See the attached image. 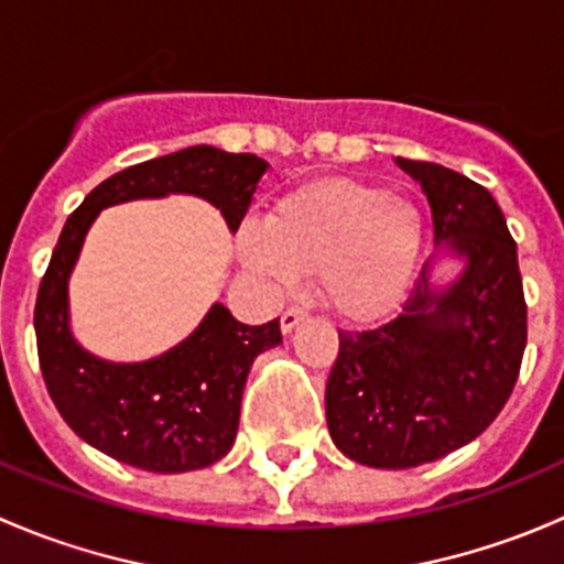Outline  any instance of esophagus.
I'll list each match as a JSON object with an SVG mask.
<instances>
[{
	"label": "esophagus",
	"instance_id": "34e87169",
	"mask_svg": "<svg viewBox=\"0 0 564 564\" xmlns=\"http://www.w3.org/2000/svg\"><path fill=\"white\" fill-rule=\"evenodd\" d=\"M305 318H308V311H305V308H289V311H283V316H281V329H283V333H292V329H297L300 324L305 322Z\"/></svg>",
	"mask_w": 564,
	"mask_h": 564
}]
</instances>
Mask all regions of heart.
<instances>
[{"instance_id": "1", "label": "heart", "mask_w": 564, "mask_h": 564, "mask_svg": "<svg viewBox=\"0 0 564 564\" xmlns=\"http://www.w3.org/2000/svg\"><path fill=\"white\" fill-rule=\"evenodd\" d=\"M423 242L417 204L355 180L305 187L237 235L242 264L267 286L289 292L300 272H316L322 300L349 322H377L401 305Z\"/></svg>"}]
</instances>
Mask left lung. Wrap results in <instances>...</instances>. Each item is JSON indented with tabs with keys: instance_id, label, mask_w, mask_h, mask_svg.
Masks as SVG:
<instances>
[{
	"instance_id": "8db88e82",
	"label": "left lung",
	"mask_w": 564,
	"mask_h": 564,
	"mask_svg": "<svg viewBox=\"0 0 564 564\" xmlns=\"http://www.w3.org/2000/svg\"><path fill=\"white\" fill-rule=\"evenodd\" d=\"M395 166L429 196L436 253L395 318L340 329L324 392L335 447L373 469H412L477 440L508 403L527 346L519 253L491 193L436 163ZM445 260L462 270L436 284Z\"/></svg>"
}]
</instances>
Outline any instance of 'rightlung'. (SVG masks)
Here are the masks:
<instances>
[{
  "mask_svg": "<svg viewBox=\"0 0 564 564\" xmlns=\"http://www.w3.org/2000/svg\"><path fill=\"white\" fill-rule=\"evenodd\" d=\"M267 161L218 147H187L108 176L67 218L35 305L37 357L51 401L87 445L135 469L193 471L231 451L250 366L281 344V324L250 327L215 303L185 340L141 362L93 355L70 329L73 267L89 226L113 204L135 198L198 196L240 229Z\"/></svg>",
  "mask_w": 564,
  "mask_h": 564,
  "instance_id": "add662e5",
  "label": "right lung"
}]
</instances>
